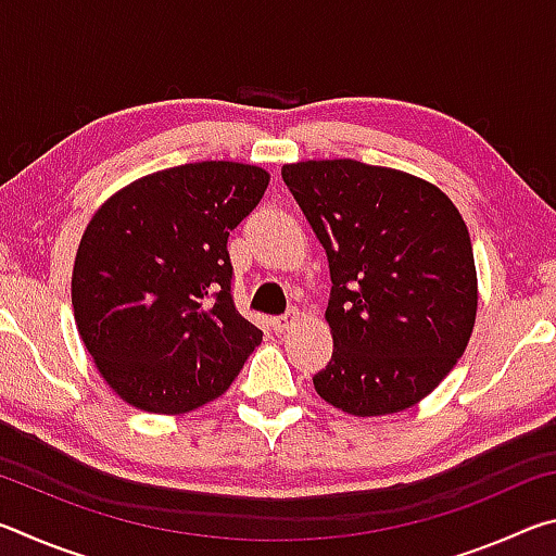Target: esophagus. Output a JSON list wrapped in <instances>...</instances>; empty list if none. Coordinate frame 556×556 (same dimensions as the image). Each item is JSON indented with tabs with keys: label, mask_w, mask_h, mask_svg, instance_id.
Returning a JSON list of instances; mask_svg holds the SVG:
<instances>
[{
	"label": "esophagus",
	"mask_w": 556,
	"mask_h": 556,
	"mask_svg": "<svg viewBox=\"0 0 556 556\" xmlns=\"http://www.w3.org/2000/svg\"><path fill=\"white\" fill-rule=\"evenodd\" d=\"M296 321H299V312H296V308H291V312H287L285 316L271 318V328H275L277 333H285V331H289V328L294 326Z\"/></svg>",
	"instance_id": "obj_1"
}]
</instances>
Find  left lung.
<instances>
[{
	"instance_id": "left-lung-1",
	"label": "left lung",
	"mask_w": 556,
	"mask_h": 556,
	"mask_svg": "<svg viewBox=\"0 0 556 556\" xmlns=\"http://www.w3.org/2000/svg\"><path fill=\"white\" fill-rule=\"evenodd\" d=\"M331 269L333 355L314 388L353 417L421 402L464 355L478 277L464 218L434 184L355 159L281 168Z\"/></svg>"
}]
</instances>
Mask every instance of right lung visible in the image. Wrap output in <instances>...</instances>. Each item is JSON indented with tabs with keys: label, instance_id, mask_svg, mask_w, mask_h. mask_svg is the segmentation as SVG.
<instances>
[{
	"label": "right lung",
	"instance_id": "right-lung-1",
	"mask_svg": "<svg viewBox=\"0 0 556 556\" xmlns=\"http://www.w3.org/2000/svg\"><path fill=\"white\" fill-rule=\"evenodd\" d=\"M267 184L260 166L184 164L119 188L90 218L71 279L75 326L131 407L199 409L260 345L232 304L228 238Z\"/></svg>",
	"mask_w": 556,
	"mask_h": 556
}]
</instances>
